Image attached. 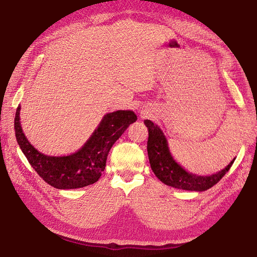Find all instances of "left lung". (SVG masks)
I'll return each mask as SVG.
<instances>
[{
    "label": "left lung",
    "mask_w": 257,
    "mask_h": 257,
    "mask_svg": "<svg viewBox=\"0 0 257 257\" xmlns=\"http://www.w3.org/2000/svg\"><path fill=\"white\" fill-rule=\"evenodd\" d=\"M145 124L149 132L147 150H148L151 169L156 177L169 187L202 192L219 182L230 170L234 160H235L234 158L224 169L211 174V176H199V174L188 172L174 160L170 149H169L166 136L160 127H158L156 123L148 119L145 120Z\"/></svg>",
    "instance_id": "8db88e82"
}]
</instances>
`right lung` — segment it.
I'll return each instance as SVG.
<instances>
[{
	"label": "right lung",
	"mask_w": 257,
	"mask_h": 257,
	"mask_svg": "<svg viewBox=\"0 0 257 257\" xmlns=\"http://www.w3.org/2000/svg\"><path fill=\"white\" fill-rule=\"evenodd\" d=\"M21 106L16 109V141L30 165L46 183L56 189H78L98 181L105 170L112 145L137 120L133 110H117L103 116L100 123L79 150L68 156H46L35 149L23 133L20 121Z\"/></svg>",
	"instance_id": "1"
}]
</instances>
